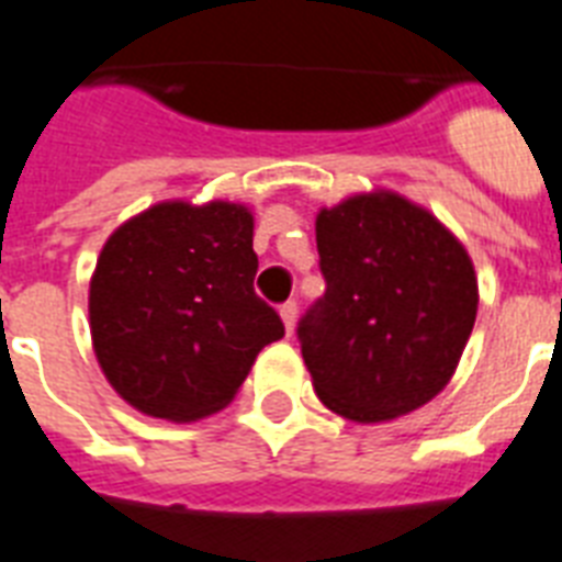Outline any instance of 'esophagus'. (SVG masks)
<instances>
[{"instance_id":"1","label":"esophagus","mask_w":562,"mask_h":562,"mask_svg":"<svg viewBox=\"0 0 562 562\" xmlns=\"http://www.w3.org/2000/svg\"><path fill=\"white\" fill-rule=\"evenodd\" d=\"M280 317H282V324H285V333H289V335L294 333V324H297V303H294V300L282 303Z\"/></svg>"}]
</instances>
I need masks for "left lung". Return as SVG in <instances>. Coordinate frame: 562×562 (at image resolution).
<instances>
[{
	"instance_id": "8db88e82",
	"label": "left lung",
	"mask_w": 562,
	"mask_h": 562,
	"mask_svg": "<svg viewBox=\"0 0 562 562\" xmlns=\"http://www.w3.org/2000/svg\"><path fill=\"white\" fill-rule=\"evenodd\" d=\"M315 229L326 291L297 338L321 402L356 423L426 405L452 379L479 312L463 245L393 192L321 210Z\"/></svg>"
}]
</instances>
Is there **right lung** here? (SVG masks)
Masks as SVG:
<instances>
[{
  "mask_svg": "<svg viewBox=\"0 0 562 562\" xmlns=\"http://www.w3.org/2000/svg\"><path fill=\"white\" fill-rule=\"evenodd\" d=\"M256 268L254 215L238 203H157L122 224L90 282L92 347L119 396L175 423L224 408L285 335Z\"/></svg>",
  "mask_w": 562,
  "mask_h": 562,
  "instance_id": "obj_1",
  "label": "right lung"
}]
</instances>
